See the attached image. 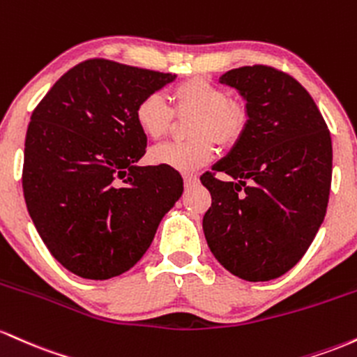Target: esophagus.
Masks as SVG:
<instances>
[{
  "label": "esophagus",
  "instance_id": "esophagus-1",
  "mask_svg": "<svg viewBox=\"0 0 357 357\" xmlns=\"http://www.w3.org/2000/svg\"><path fill=\"white\" fill-rule=\"evenodd\" d=\"M197 182H199L197 175H183V183H185L187 189H189V187L197 185Z\"/></svg>",
  "mask_w": 357,
  "mask_h": 357
}]
</instances>
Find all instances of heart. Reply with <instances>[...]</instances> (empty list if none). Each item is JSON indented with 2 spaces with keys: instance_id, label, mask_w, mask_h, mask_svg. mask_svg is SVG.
Listing matches in <instances>:
<instances>
[{
  "instance_id": "1",
  "label": "heart",
  "mask_w": 357,
  "mask_h": 357,
  "mask_svg": "<svg viewBox=\"0 0 357 357\" xmlns=\"http://www.w3.org/2000/svg\"><path fill=\"white\" fill-rule=\"evenodd\" d=\"M174 104L160 94H148L136 104L135 119L142 133L151 139L163 138L175 123V114L192 118L183 142H168L150 151V160L183 174L206 167L218 155V145L229 148L239 142L248 125L243 102L227 98V92L209 79L190 77L174 87Z\"/></svg>"
}]
</instances>
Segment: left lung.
Instances as JSON below:
<instances>
[{"instance_id":"left-lung-1","label":"left lung","mask_w":357,"mask_h":357,"mask_svg":"<svg viewBox=\"0 0 357 357\" xmlns=\"http://www.w3.org/2000/svg\"><path fill=\"white\" fill-rule=\"evenodd\" d=\"M219 81L246 101L239 142L200 177L212 204L202 221L212 255L232 275L268 282L305 255L326 218L332 142L302 84L268 66L232 69Z\"/></svg>"}]
</instances>
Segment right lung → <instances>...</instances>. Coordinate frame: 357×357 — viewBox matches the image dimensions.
Returning a JSON list of instances; mask_svg holds the SVG:
<instances>
[{"mask_svg":"<svg viewBox=\"0 0 357 357\" xmlns=\"http://www.w3.org/2000/svg\"><path fill=\"white\" fill-rule=\"evenodd\" d=\"M174 79L91 59L66 72L35 107L23 195L42 241L74 275L107 280L135 266L182 195L177 170L136 165L146 151L136 104Z\"/></svg>","mask_w":357,"mask_h":357,"instance_id":"right-lung-1","label":"right lung"}]
</instances>
